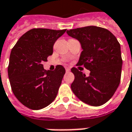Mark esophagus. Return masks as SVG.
<instances>
[{"label":"esophagus","mask_w":132,"mask_h":132,"mask_svg":"<svg viewBox=\"0 0 132 132\" xmlns=\"http://www.w3.org/2000/svg\"><path fill=\"white\" fill-rule=\"evenodd\" d=\"M65 70H66V72H70V69L69 68H65Z\"/></svg>","instance_id":"esophagus-1"}]
</instances>
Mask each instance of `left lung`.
<instances>
[{"mask_svg": "<svg viewBox=\"0 0 132 132\" xmlns=\"http://www.w3.org/2000/svg\"><path fill=\"white\" fill-rule=\"evenodd\" d=\"M67 33L81 44L82 51L77 65H83L90 71L86 76L73 68L71 72L75 79L71 89L83 102L102 105L112 97L120 82V44L109 30L96 26L68 30Z\"/></svg>", "mask_w": 132, "mask_h": 132, "instance_id": "1", "label": "left lung"}]
</instances>
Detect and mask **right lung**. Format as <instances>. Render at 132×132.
<instances>
[{
  "label": "right lung",
  "instance_id": "add662e5",
  "mask_svg": "<svg viewBox=\"0 0 132 132\" xmlns=\"http://www.w3.org/2000/svg\"><path fill=\"white\" fill-rule=\"evenodd\" d=\"M66 30L37 28L27 31L12 49L8 76L12 90L19 102L32 110L49 105L57 96L65 69H44L43 62L53 52L56 41Z\"/></svg>",
  "mask_w": 132,
  "mask_h": 132
}]
</instances>
